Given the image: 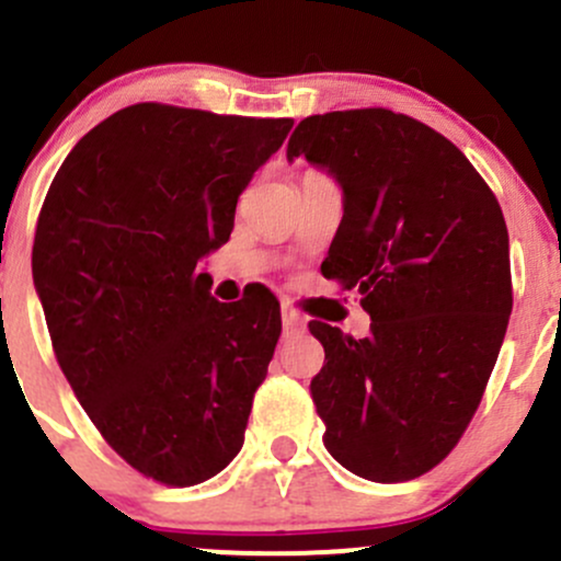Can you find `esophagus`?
Instances as JSON below:
<instances>
[{
    "label": "esophagus",
    "mask_w": 561,
    "mask_h": 561,
    "mask_svg": "<svg viewBox=\"0 0 561 561\" xmlns=\"http://www.w3.org/2000/svg\"><path fill=\"white\" fill-rule=\"evenodd\" d=\"M282 325H285V333H301L307 328V317L298 312L290 301H282Z\"/></svg>",
    "instance_id": "34e87169"
}]
</instances>
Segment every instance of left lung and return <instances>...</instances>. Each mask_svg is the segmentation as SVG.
Instances as JSON below:
<instances>
[{"instance_id":"1","label":"left lung","mask_w":561,"mask_h":561,"mask_svg":"<svg viewBox=\"0 0 561 561\" xmlns=\"http://www.w3.org/2000/svg\"><path fill=\"white\" fill-rule=\"evenodd\" d=\"M301 154L344 190L322 276L371 317L364 339L309 322L325 350L309 386L322 443L358 478H421L467 432L505 339V217L445 135L388 107L304 118L287 144Z\"/></svg>"}]
</instances>
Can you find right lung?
I'll return each mask as SVG.
<instances>
[{
	"label": "right lung",
	"instance_id": "obj_1",
	"mask_svg": "<svg viewBox=\"0 0 561 561\" xmlns=\"http://www.w3.org/2000/svg\"><path fill=\"white\" fill-rule=\"evenodd\" d=\"M293 118L138 103L89 129L37 217L32 274L54 355L103 439L144 478L195 485L244 445L282 333L254 287L211 298L197 260L230 239Z\"/></svg>",
	"mask_w": 561,
	"mask_h": 561
}]
</instances>
